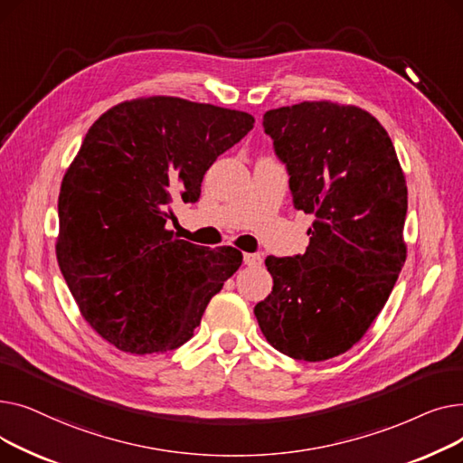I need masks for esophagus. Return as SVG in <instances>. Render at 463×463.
Segmentation results:
<instances>
[{
  "mask_svg": "<svg viewBox=\"0 0 463 463\" xmlns=\"http://www.w3.org/2000/svg\"><path fill=\"white\" fill-rule=\"evenodd\" d=\"M262 257L259 253H244V264L248 266H260Z\"/></svg>",
  "mask_w": 463,
  "mask_h": 463,
  "instance_id": "1",
  "label": "esophagus"
}]
</instances>
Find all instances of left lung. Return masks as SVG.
<instances>
[{
	"label": "left lung",
	"mask_w": 463,
	"mask_h": 463,
	"mask_svg": "<svg viewBox=\"0 0 463 463\" xmlns=\"http://www.w3.org/2000/svg\"><path fill=\"white\" fill-rule=\"evenodd\" d=\"M264 133L315 222L304 255L266 257L272 293L255 306L274 349L306 362L349 351L391 297L407 257V185L394 144L366 110L304 101L269 110Z\"/></svg>",
	"instance_id": "1"
}]
</instances>
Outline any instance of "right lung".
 <instances>
[{"instance_id":"add662e5","label":"right lung","mask_w":463,"mask_h":463,"mask_svg":"<svg viewBox=\"0 0 463 463\" xmlns=\"http://www.w3.org/2000/svg\"><path fill=\"white\" fill-rule=\"evenodd\" d=\"M255 124L248 112L140 97L88 129L61 182L56 257L88 325L131 354L191 339L241 253L175 236V199L194 203L212 163Z\"/></svg>"}]
</instances>
